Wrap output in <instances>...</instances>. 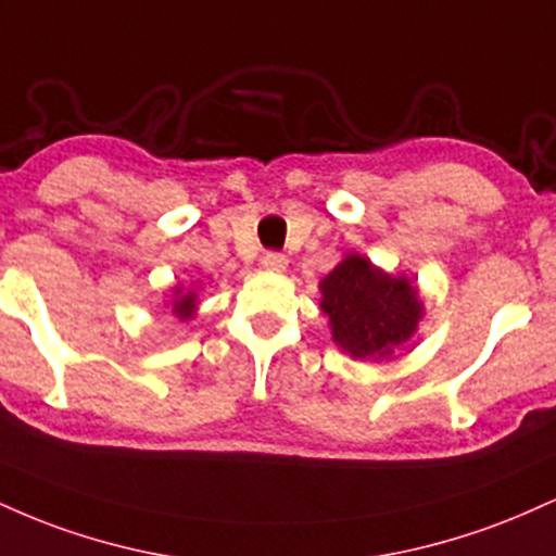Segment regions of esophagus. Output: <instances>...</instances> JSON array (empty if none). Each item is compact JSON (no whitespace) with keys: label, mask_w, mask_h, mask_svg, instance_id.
<instances>
[{"label":"esophagus","mask_w":556,"mask_h":556,"mask_svg":"<svg viewBox=\"0 0 556 556\" xmlns=\"http://www.w3.org/2000/svg\"><path fill=\"white\" fill-rule=\"evenodd\" d=\"M261 264H264L266 271H277V274L287 271V256H282V253H266Z\"/></svg>","instance_id":"esophagus-1"}]
</instances>
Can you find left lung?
Returning a JSON list of instances; mask_svg holds the SVG:
<instances>
[{
    "instance_id": "1",
    "label": "left lung",
    "mask_w": 556,
    "mask_h": 556,
    "mask_svg": "<svg viewBox=\"0 0 556 556\" xmlns=\"http://www.w3.org/2000/svg\"><path fill=\"white\" fill-rule=\"evenodd\" d=\"M331 340L355 361H389L410 342L426 314L420 290L407 274H389L350 251L318 282Z\"/></svg>"
}]
</instances>
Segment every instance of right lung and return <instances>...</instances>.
<instances>
[{"mask_svg":"<svg viewBox=\"0 0 556 556\" xmlns=\"http://www.w3.org/2000/svg\"><path fill=\"white\" fill-rule=\"evenodd\" d=\"M195 290H198L195 282L188 285V287L175 285L169 290L172 292V300H169L172 314L180 318V321H190V318L198 314V292Z\"/></svg>","mask_w":556,"mask_h":556,"instance_id":"obj_1","label":"right lung"}]
</instances>
